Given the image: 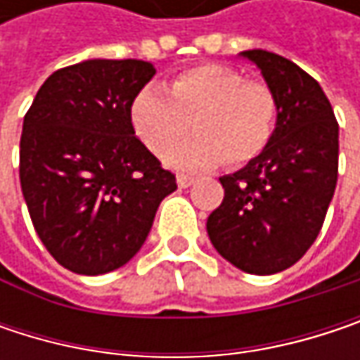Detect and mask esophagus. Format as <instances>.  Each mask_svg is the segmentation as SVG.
<instances>
[{
  "label": "esophagus",
  "mask_w": 360,
  "mask_h": 360,
  "mask_svg": "<svg viewBox=\"0 0 360 360\" xmlns=\"http://www.w3.org/2000/svg\"><path fill=\"white\" fill-rule=\"evenodd\" d=\"M193 181H195V179H193V177H189V175H179V177H177V185L185 189V187H189V185H191Z\"/></svg>",
  "instance_id": "34e87169"
}]
</instances>
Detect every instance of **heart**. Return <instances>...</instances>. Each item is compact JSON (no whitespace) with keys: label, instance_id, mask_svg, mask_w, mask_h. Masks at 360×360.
<instances>
[{"label":"heart","instance_id":"obj_1","mask_svg":"<svg viewBox=\"0 0 360 360\" xmlns=\"http://www.w3.org/2000/svg\"><path fill=\"white\" fill-rule=\"evenodd\" d=\"M275 94L233 68L200 64L187 68L160 87H143L131 102L129 118L135 135L177 169L229 167L258 158L277 127ZM194 122L198 131L174 143ZM176 144L175 146L172 143Z\"/></svg>","mask_w":360,"mask_h":360}]
</instances>
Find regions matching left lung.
I'll list each match as a JSON object with an SVG mask.
<instances>
[{"label": "left lung", "instance_id": "obj_1", "mask_svg": "<svg viewBox=\"0 0 360 360\" xmlns=\"http://www.w3.org/2000/svg\"><path fill=\"white\" fill-rule=\"evenodd\" d=\"M277 98L266 150L221 177L225 198L206 221L217 252L252 275H273L313 246L338 181V120L321 85L283 56L248 49Z\"/></svg>", "mask_w": 360, "mask_h": 360}]
</instances>
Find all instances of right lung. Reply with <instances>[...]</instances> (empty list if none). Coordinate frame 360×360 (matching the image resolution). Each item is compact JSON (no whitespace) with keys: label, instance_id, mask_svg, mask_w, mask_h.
Here are the masks:
<instances>
[{"label":"right lung","instance_id":"obj_1","mask_svg":"<svg viewBox=\"0 0 360 360\" xmlns=\"http://www.w3.org/2000/svg\"><path fill=\"white\" fill-rule=\"evenodd\" d=\"M154 75L143 60H85L47 77L25 116L22 195L39 240L72 273L127 264L177 189L129 118Z\"/></svg>","mask_w":360,"mask_h":360}]
</instances>
